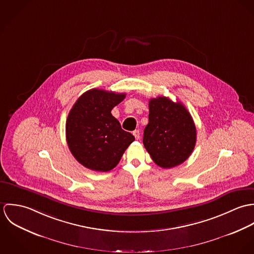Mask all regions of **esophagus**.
I'll return each mask as SVG.
<instances>
[{
	"instance_id": "esophagus-1",
	"label": "esophagus",
	"mask_w": 254,
	"mask_h": 254,
	"mask_svg": "<svg viewBox=\"0 0 254 254\" xmlns=\"http://www.w3.org/2000/svg\"><path fill=\"white\" fill-rule=\"evenodd\" d=\"M133 135H134V137L136 138V140H139V139H140V131H139V130L133 131Z\"/></svg>"
}]
</instances>
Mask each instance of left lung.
<instances>
[{"label":"left lung","mask_w":254,"mask_h":254,"mask_svg":"<svg viewBox=\"0 0 254 254\" xmlns=\"http://www.w3.org/2000/svg\"><path fill=\"white\" fill-rule=\"evenodd\" d=\"M148 124L143 143L155 164L162 168L180 165L192 152L196 129L191 115L180 102L157 97L148 102Z\"/></svg>","instance_id":"obj_1"}]
</instances>
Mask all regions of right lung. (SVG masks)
<instances>
[{
  "label": "right lung",
  "instance_id": "1",
  "mask_svg": "<svg viewBox=\"0 0 254 254\" xmlns=\"http://www.w3.org/2000/svg\"><path fill=\"white\" fill-rule=\"evenodd\" d=\"M126 94L92 89L70 109L65 125L66 141L76 160L94 171L108 172L121 159L135 137L121 128L111 110Z\"/></svg>",
  "mask_w": 254,
  "mask_h": 254
}]
</instances>
